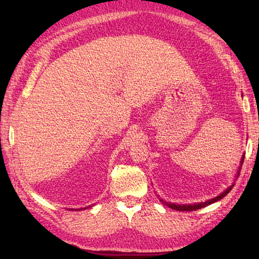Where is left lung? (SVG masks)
<instances>
[{
    "label": "left lung",
    "mask_w": 259,
    "mask_h": 259,
    "mask_svg": "<svg viewBox=\"0 0 259 259\" xmlns=\"http://www.w3.org/2000/svg\"><path fill=\"white\" fill-rule=\"evenodd\" d=\"M243 159H244V157H243ZM243 159H241V163H243ZM233 187H234V185L233 186H230L229 188H227L226 190H225L223 194H221L219 195L218 197H214V198H212V199H210V200H207V201H205V202H199V203H194V205H175V203H168V202H166L167 203V206L168 207H170L171 209H175V210H179V211H192V210H197V209H200V208H202V207H206V206H209L210 205V203H213V202H216V201H218V200H221V199H223V198L226 196L228 192L233 189ZM161 200V199H160ZM161 201H163V200H161Z\"/></svg>",
    "instance_id": "obj_1"
}]
</instances>
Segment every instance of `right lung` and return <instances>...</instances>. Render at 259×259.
Masks as SVG:
<instances>
[{
	"label": "right lung",
	"mask_w": 259,
	"mask_h": 259,
	"mask_svg": "<svg viewBox=\"0 0 259 259\" xmlns=\"http://www.w3.org/2000/svg\"><path fill=\"white\" fill-rule=\"evenodd\" d=\"M87 208H88V207H87Z\"/></svg>",
	"instance_id": "right-lung-1"
}]
</instances>
